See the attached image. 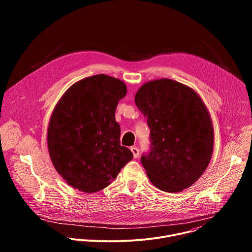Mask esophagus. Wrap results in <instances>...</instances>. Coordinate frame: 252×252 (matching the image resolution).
Listing matches in <instances>:
<instances>
[{"instance_id": "obj_1", "label": "esophagus", "mask_w": 252, "mask_h": 252, "mask_svg": "<svg viewBox=\"0 0 252 252\" xmlns=\"http://www.w3.org/2000/svg\"><path fill=\"white\" fill-rule=\"evenodd\" d=\"M130 151H131V153H132V155H133V158H138V156H139V151H138V149H137V148L132 147V148H130Z\"/></svg>"}]
</instances>
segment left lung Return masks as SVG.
<instances>
[{
	"instance_id": "8db88e82",
	"label": "left lung",
	"mask_w": 252,
	"mask_h": 252,
	"mask_svg": "<svg viewBox=\"0 0 252 252\" xmlns=\"http://www.w3.org/2000/svg\"><path fill=\"white\" fill-rule=\"evenodd\" d=\"M134 101L151 128V152L141 158L151 183L166 192L191 187L209 164L214 141L199 94L176 81L158 79L143 84Z\"/></svg>"
}]
</instances>
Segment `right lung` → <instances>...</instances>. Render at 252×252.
I'll use <instances>...</instances> for the list:
<instances>
[{"mask_svg":"<svg viewBox=\"0 0 252 252\" xmlns=\"http://www.w3.org/2000/svg\"><path fill=\"white\" fill-rule=\"evenodd\" d=\"M126 86L103 74L71 85L58 101L48 126V150L58 173L82 192L110 186L132 153L121 146L115 114Z\"/></svg>","mask_w":252,"mask_h":252,"instance_id":"add662e5","label":"right lung"}]
</instances>
